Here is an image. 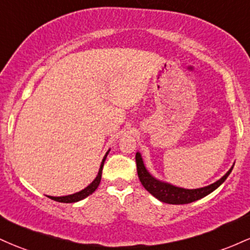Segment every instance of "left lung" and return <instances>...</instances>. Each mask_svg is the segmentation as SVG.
Returning a JSON list of instances; mask_svg holds the SVG:
<instances>
[{"label":"left lung","mask_w":250,"mask_h":250,"mask_svg":"<svg viewBox=\"0 0 250 250\" xmlns=\"http://www.w3.org/2000/svg\"><path fill=\"white\" fill-rule=\"evenodd\" d=\"M135 159L139 179L142 185H144V188L160 202L175 205L188 204V203L196 202L198 201V199H202L203 197L210 194L211 192L215 191L216 188H219L222 184L226 182L228 175L231 173L235 165L234 164V165L231 166V168H230L221 179H218L217 182H215L213 184H210V185L199 188H178V186H174L172 185V184L163 182V180H159L156 179L155 177H153V175L148 172L146 166H145L141 153L140 152L136 153Z\"/></svg>","instance_id":"obj_1"}]
</instances>
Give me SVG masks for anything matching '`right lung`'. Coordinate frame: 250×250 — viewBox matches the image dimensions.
<instances>
[{
	"instance_id": "right-lung-1",
	"label": "right lung",
	"mask_w": 250,
	"mask_h": 250,
	"mask_svg": "<svg viewBox=\"0 0 250 250\" xmlns=\"http://www.w3.org/2000/svg\"><path fill=\"white\" fill-rule=\"evenodd\" d=\"M109 152H110V149H109L108 152L105 153V155H104L102 163H101V167H100V171H98L97 177L95 178L94 182L90 184V185H87L86 188H83V190H82V191L76 192V193H72V194H68V196H62V197L47 196L48 198L53 199V201H56V202H60V203H76V202L82 201V199L86 198L87 196H90V194L94 193V192H95L96 190H97L98 185H100L101 179H102V169H103V165H104V161H105V159H106V155L109 154Z\"/></svg>"
}]
</instances>
